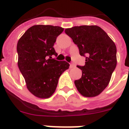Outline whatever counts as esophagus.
Segmentation results:
<instances>
[{
  "label": "esophagus",
  "instance_id": "esophagus-1",
  "mask_svg": "<svg viewBox=\"0 0 129 129\" xmlns=\"http://www.w3.org/2000/svg\"><path fill=\"white\" fill-rule=\"evenodd\" d=\"M75 67V64L74 63H72V64H70V68L72 69V68H74Z\"/></svg>",
  "mask_w": 129,
  "mask_h": 129
}]
</instances>
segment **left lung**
<instances>
[{
    "instance_id": "obj_1",
    "label": "left lung",
    "mask_w": 129,
    "mask_h": 129,
    "mask_svg": "<svg viewBox=\"0 0 129 129\" xmlns=\"http://www.w3.org/2000/svg\"><path fill=\"white\" fill-rule=\"evenodd\" d=\"M65 33L78 46L85 64L78 66L82 71L80 79L74 81L81 95L94 97L100 94L110 83L117 65L115 44L97 25H81L66 28Z\"/></svg>"
}]
</instances>
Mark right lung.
Segmentation results:
<instances>
[{
  "mask_svg": "<svg viewBox=\"0 0 129 129\" xmlns=\"http://www.w3.org/2000/svg\"><path fill=\"white\" fill-rule=\"evenodd\" d=\"M64 28L50 25H35L28 28L17 43L18 67L27 88L36 97H51L58 80L69 69L66 61H57L53 48L57 37Z\"/></svg>",
  "mask_w": 129,
  "mask_h": 129,
  "instance_id": "right-lung-1",
  "label": "right lung"
}]
</instances>
